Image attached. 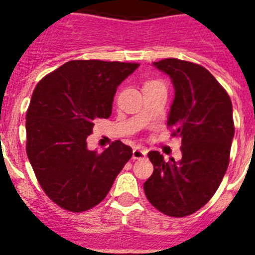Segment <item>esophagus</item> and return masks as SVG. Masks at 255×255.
Instances as JSON below:
<instances>
[{
  "label": "esophagus",
  "mask_w": 255,
  "mask_h": 255,
  "mask_svg": "<svg viewBox=\"0 0 255 255\" xmlns=\"http://www.w3.org/2000/svg\"><path fill=\"white\" fill-rule=\"evenodd\" d=\"M145 155H147V150L143 149V148L136 147L132 149V158L134 159H141L144 158Z\"/></svg>",
  "instance_id": "esophagus-1"
}]
</instances>
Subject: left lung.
I'll return each mask as SVG.
<instances>
[{
  "instance_id": "obj_1",
  "label": "left lung",
  "mask_w": 255,
  "mask_h": 255,
  "mask_svg": "<svg viewBox=\"0 0 255 255\" xmlns=\"http://www.w3.org/2000/svg\"><path fill=\"white\" fill-rule=\"evenodd\" d=\"M153 65L175 88L167 126L173 136H181L182 157L166 162L157 150L148 153L154 171L144 182V193L164 215L185 217L208 203L226 173L235 134L233 103L200 65L177 58Z\"/></svg>"
}]
</instances>
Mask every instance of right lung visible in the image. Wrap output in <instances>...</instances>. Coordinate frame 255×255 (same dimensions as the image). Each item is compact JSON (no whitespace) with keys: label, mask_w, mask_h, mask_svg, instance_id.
<instances>
[{"label":"right lung","mask_w":255,"mask_h":255,"mask_svg":"<svg viewBox=\"0 0 255 255\" xmlns=\"http://www.w3.org/2000/svg\"><path fill=\"white\" fill-rule=\"evenodd\" d=\"M139 64L74 60L37 84L26 111V154L48 198L70 212L100 204L132 150L116 140L89 150L97 119H108L117 87Z\"/></svg>","instance_id":"add662e5"}]
</instances>
